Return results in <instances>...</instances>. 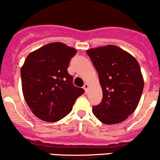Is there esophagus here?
<instances>
[{"instance_id":"esophagus-1","label":"esophagus","mask_w":160,"mask_h":160,"mask_svg":"<svg viewBox=\"0 0 160 160\" xmlns=\"http://www.w3.org/2000/svg\"><path fill=\"white\" fill-rule=\"evenodd\" d=\"M88 88H89V84L87 83H86L85 84H84V86H83V89H84L86 93H87V90H88Z\"/></svg>"}]
</instances>
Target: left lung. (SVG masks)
<instances>
[{"mask_svg":"<svg viewBox=\"0 0 160 160\" xmlns=\"http://www.w3.org/2000/svg\"><path fill=\"white\" fill-rule=\"evenodd\" d=\"M99 75L102 101L93 107V113L102 123L117 124L126 120L137 109L144 80L133 56L115 45L87 50Z\"/></svg>","mask_w":160,"mask_h":160,"instance_id":"left-lung-1","label":"left lung"}]
</instances>
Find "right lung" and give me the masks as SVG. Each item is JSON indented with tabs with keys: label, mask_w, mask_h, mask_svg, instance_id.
<instances>
[{
	"label": "right lung",
	"mask_w": 160,
	"mask_h": 160,
	"mask_svg": "<svg viewBox=\"0 0 160 160\" xmlns=\"http://www.w3.org/2000/svg\"><path fill=\"white\" fill-rule=\"evenodd\" d=\"M77 50L54 42L31 52L21 69L22 91L32 112L40 120L57 122L72 110L84 93L72 83L67 72L70 58Z\"/></svg>",
	"instance_id": "right-lung-1"
}]
</instances>
